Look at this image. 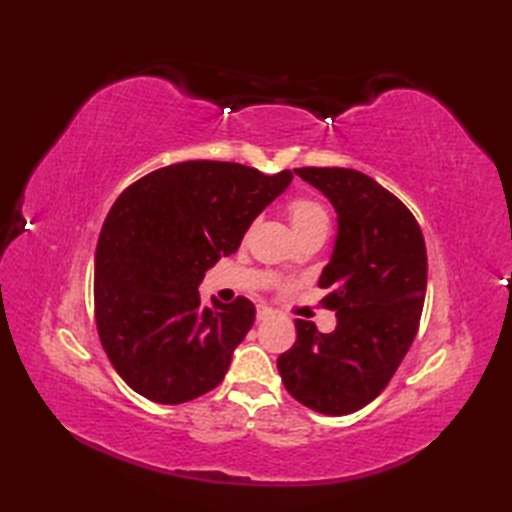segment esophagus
Instances as JSON below:
<instances>
[{
    "mask_svg": "<svg viewBox=\"0 0 512 512\" xmlns=\"http://www.w3.org/2000/svg\"><path fill=\"white\" fill-rule=\"evenodd\" d=\"M275 317V310L268 306H257V321H268Z\"/></svg>",
    "mask_w": 512,
    "mask_h": 512,
    "instance_id": "esophagus-1",
    "label": "esophagus"
}]
</instances>
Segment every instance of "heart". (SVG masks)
I'll return each instance as SVG.
<instances>
[{
	"mask_svg": "<svg viewBox=\"0 0 512 512\" xmlns=\"http://www.w3.org/2000/svg\"><path fill=\"white\" fill-rule=\"evenodd\" d=\"M288 215H290V224L297 231V235L314 231V228H328L330 226L328 211H325L323 204H319L317 200H308V198L295 200L290 204ZM292 268H295V262H292V259H286V262L281 264L279 273H290Z\"/></svg>",
	"mask_w": 512,
	"mask_h": 512,
	"instance_id": "1",
	"label": "heart"
}]
</instances>
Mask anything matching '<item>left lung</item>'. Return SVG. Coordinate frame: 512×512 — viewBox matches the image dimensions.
I'll return each mask as SVG.
<instances>
[{
    "instance_id": "8db88e82",
    "label": "left lung",
    "mask_w": 512,
    "mask_h": 512,
    "mask_svg": "<svg viewBox=\"0 0 512 512\" xmlns=\"http://www.w3.org/2000/svg\"><path fill=\"white\" fill-rule=\"evenodd\" d=\"M330 200L336 239L319 286L336 310V328L321 334L297 319V341L277 358L292 398L325 416L369 405L394 376L416 339L427 292V248L416 217L396 195L361 171L295 169Z\"/></svg>"
}]
</instances>
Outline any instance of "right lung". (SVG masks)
Segmentation results:
<instances>
[{"label":"right lung","mask_w":512,"mask_h":512,"mask_svg":"<svg viewBox=\"0 0 512 512\" xmlns=\"http://www.w3.org/2000/svg\"><path fill=\"white\" fill-rule=\"evenodd\" d=\"M292 178L290 169L266 176L237 162L189 160L140 178L114 202L94 257L96 325L136 394L180 405L222 383L255 306L213 297L206 308L198 288Z\"/></svg>","instance_id":"1"}]
</instances>
